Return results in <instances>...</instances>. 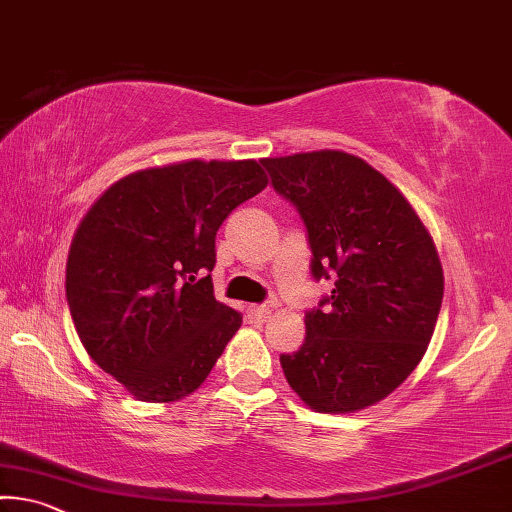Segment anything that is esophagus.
I'll use <instances>...</instances> for the list:
<instances>
[{"label":"esophagus","instance_id":"esophagus-1","mask_svg":"<svg viewBox=\"0 0 512 512\" xmlns=\"http://www.w3.org/2000/svg\"><path fill=\"white\" fill-rule=\"evenodd\" d=\"M246 316H248L250 323H264V321L271 319V307H266V305H250L248 310H246Z\"/></svg>","mask_w":512,"mask_h":512}]
</instances>
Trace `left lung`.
Segmentation results:
<instances>
[{
    "label": "left lung",
    "instance_id": "1",
    "mask_svg": "<svg viewBox=\"0 0 512 512\" xmlns=\"http://www.w3.org/2000/svg\"><path fill=\"white\" fill-rule=\"evenodd\" d=\"M296 207L314 280H335L305 312V342L280 355L287 383L312 410L346 415L392 394L424 358L444 296L431 234L403 193L339 150L262 159Z\"/></svg>",
    "mask_w": 512,
    "mask_h": 512
}]
</instances>
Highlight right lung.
<instances>
[{
	"mask_svg": "<svg viewBox=\"0 0 512 512\" xmlns=\"http://www.w3.org/2000/svg\"><path fill=\"white\" fill-rule=\"evenodd\" d=\"M269 184L255 159L182 161L111 184L72 239L66 298L102 371L139 401L205 383L241 314L214 298L216 232Z\"/></svg>",
	"mask_w": 512,
	"mask_h": 512,
	"instance_id": "obj_1",
	"label": "right lung"
}]
</instances>
